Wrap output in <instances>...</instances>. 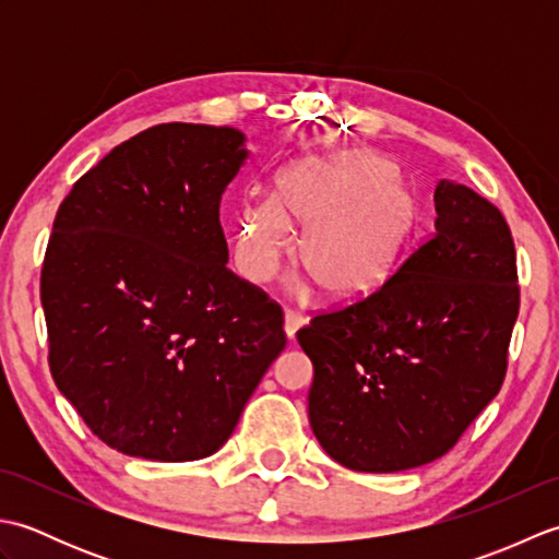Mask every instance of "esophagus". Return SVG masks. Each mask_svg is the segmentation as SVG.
Returning <instances> with one entry per match:
<instances>
[{
	"mask_svg": "<svg viewBox=\"0 0 559 559\" xmlns=\"http://www.w3.org/2000/svg\"><path fill=\"white\" fill-rule=\"evenodd\" d=\"M305 322H307V319L302 314L290 312V310L286 312V322H283V329H286V334H288L290 341L295 338V334H298V329L305 326Z\"/></svg>",
	"mask_w": 559,
	"mask_h": 559,
	"instance_id": "34e87169",
	"label": "esophagus"
}]
</instances>
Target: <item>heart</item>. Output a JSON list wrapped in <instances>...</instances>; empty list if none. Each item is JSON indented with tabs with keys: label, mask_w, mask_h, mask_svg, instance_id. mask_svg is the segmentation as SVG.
<instances>
[{
	"label": "heart",
	"mask_w": 559,
	"mask_h": 559,
	"mask_svg": "<svg viewBox=\"0 0 559 559\" xmlns=\"http://www.w3.org/2000/svg\"><path fill=\"white\" fill-rule=\"evenodd\" d=\"M288 225L305 230L295 259L331 302L370 298L408 252L418 206L399 165L377 153L293 163L276 197L249 201L240 216L237 264L266 281L288 249Z\"/></svg>",
	"instance_id": "b5f03b06"
}]
</instances>
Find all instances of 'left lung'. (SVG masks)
I'll list each match as a JSON object with an SVG mask.
<instances>
[{"mask_svg": "<svg viewBox=\"0 0 559 559\" xmlns=\"http://www.w3.org/2000/svg\"><path fill=\"white\" fill-rule=\"evenodd\" d=\"M435 233L382 288L298 331L314 365L310 425L360 473L425 466L497 396L519 314L512 230L488 199L435 189Z\"/></svg>", "mask_w": 559, "mask_h": 559, "instance_id": "obj_1", "label": "left lung"}]
</instances>
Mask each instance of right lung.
<instances>
[{
    "label": "right lung",
    "instance_id": "obj_1",
    "mask_svg": "<svg viewBox=\"0 0 559 559\" xmlns=\"http://www.w3.org/2000/svg\"><path fill=\"white\" fill-rule=\"evenodd\" d=\"M247 156L235 127H151L57 211L40 273L50 372L127 456H211L286 348L281 307L225 266L221 197Z\"/></svg>",
    "mask_w": 559,
    "mask_h": 559
}]
</instances>
